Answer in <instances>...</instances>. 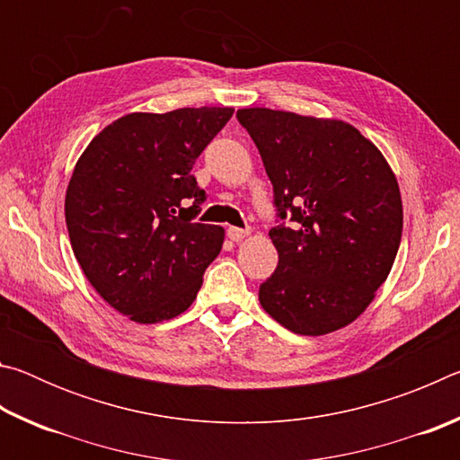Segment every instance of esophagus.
Wrapping results in <instances>:
<instances>
[{
	"mask_svg": "<svg viewBox=\"0 0 460 460\" xmlns=\"http://www.w3.org/2000/svg\"><path fill=\"white\" fill-rule=\"evenodd\" d=\"M249 229H239V227H229L227 229V237L231 239V241H241V239H245L247 235H249Z\"/></svg>",
	"mask_w": 460,
	"mask_h": 460,
	"instance_id": "1",
	"label": "esophagus"
}]
</instances>
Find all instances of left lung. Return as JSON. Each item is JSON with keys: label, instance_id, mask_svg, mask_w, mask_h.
<instances>
[{"label": "left lung", "instance_id": "obj_1", "mask_svg": "<svg viewBox=\"0 0 460 460\" xmlns=\"http://www.w3.org/2000/svg\"><path fill=\"white\" fill-rule=\"evenodd\" d=\"M274 184L278 268L261 308L296 334L351 324L376 298L398 255L403 208L384 154L351 123L266 107L239 109Z\"/></svg>", "mask_w": 460, "mask_h": 460}]
</instances>
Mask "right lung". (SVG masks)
Instances as JSON below:
<instances>
[{
    "label": "right lung",
    "instance_id": "obj_1",
    "mask_svg": "<svg viewBox=\"0 0 460 460\" xmlns=\"http://www.w3.org/2000/svg\"><path fill=\"white\" fill-rule=\"evenodd\" d=\"M233 107L128 113L84 147L66 189L75 258L109 306L139 324L189 308L225 239L192 223L205 202L194 160L231 119Z\"/></svg>",
    "mask_w": 460,
    "mask_h": 460
}]
</instances>
